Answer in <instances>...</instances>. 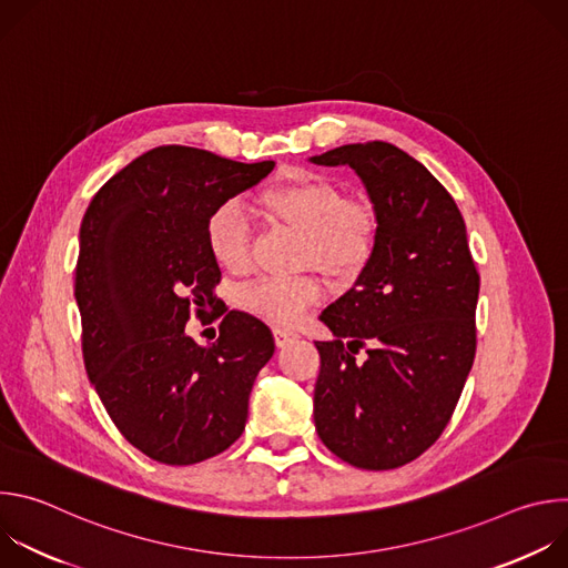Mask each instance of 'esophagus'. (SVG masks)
<instances>
[{"label":"esophagus","instance_id":"esophagus-1","mask_svg":"<svg viewBox=\"0 0 568 568\" xmlns=\"http://www.w3.org/2000/svg\"><path fill=\"white\" fill-rule=\"evenodd\" d=\"M298 335L294 333V331H287V328H281V326H276L274 328V342H276V346L278 348H283V346H287L290 342H294Z\"/></svg>","mask_w":568,"mask_h":568}]
</instances>
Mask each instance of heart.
<instances>
[{
	"label": "heart",
	"instance_id": "1",
	"mask_svg": "<svg viewBox=\"0 0 568 568\" xmlns=\"http://www.w3.org/2000/svg\"><path fill=\"white\" fill-rule=\"evenodd\" d=\"M267 206L281 222L305 235V265H316L337 278H353L375 254L379 235L375 209L364 200H348L328 180L301 173L274 189ZM206 245L224 270L237 272L250 265L252 224L242 200H224L211 211ZM323 296V281L316 274H301L263 276L242 290L240 301L245 310L276 326H296Z\"/></svg>",
	"mask_w": 568,
	"mask_h": 568
}]
</instances>
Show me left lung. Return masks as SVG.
Wrapping results in <instances>:
<instances>
[{"instance_id":"left-lung-1","label":"left lung","mask_w":568,"mask_h":568,"mask_svg":"<svg viewBox=\"0 0 568 568\" xmlns=\"http://www.w3.org/2000/svg\"><path fill=\"white\" fill-rule=\"evenodd\" d=\"M310 161L351 166L379 220L371 263L318 316L335 339L316 342V434L355 467L393 469L427 452L456 409L476 355L480 278L454 197L420 161L384 141Z\"/></svg>"}]
</instances>
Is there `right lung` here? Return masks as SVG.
<instances>
[{
    "label": "right lung",
    "mask_w": 568,
    "mask_h": 568,
    "mask_svg": "<svg viewBox=\"0 0 568 568\" xmlns=\"http://www.w3.org/2000/svg\"><path fill=\"white\" fill-rule=\"evenodd\" d=\"M272 171L274 161L159 145L108 180L80 224L73 294L85 371L116 429L152 460L193 465L245 432L252 386L274 355L270 328L229 307L211 346L184 328L220 305L211 211Z\"/></svg>",
    "instance_id": "right-lung-1"
}]
</instances>
